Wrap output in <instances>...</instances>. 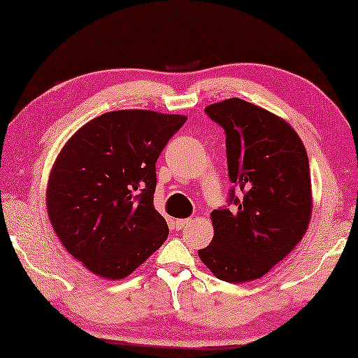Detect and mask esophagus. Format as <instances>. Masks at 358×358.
Returning <instances> with one entry per match:
<instances>
[{
  "instance_id": "obj_1",
  "label": "esophagus",
  "mask_w": 358,
  "mask_h": 358,
  "mask_svg": "<svg viewBox=\"0 0 358 358\" xmlns=\"http://www.w3.org/2000/svg\"><path fill=\"white\" fill-rule=\"evenodd\" d=\"M192 222V219H179V220H176V228H185L187 225H189Z\"/></svg>"
}]
</instances>
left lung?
I'll return each instance as SVG.
<instances>
[{
    "label": "left lung",
    "mask_w": 358,
    "mask_h": 358,
    "mask_svg": "<svg viewBox=\"0 0 358 358\" xmlns=\"http://www.w3.org/2000/svg\"><path fill=\"white\" fill-rule=\"evenodd\" d=\"M204 113L225 130L228 208L210 213L214 238L198 250L215 278L231 284L259 279L294 250L313 210L306 149L284 119L239 98Z\"/></svg>",
    "instance_id": "obj_1"
}]
</instances>
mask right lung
I'll list each match as a JSON object with an SVG mask.
<instances>
[{"instance_id":"right-lung-1","label":"right lung","mask_w":358,"mask_h":358,"mask_svg":"<svg viewBox=\"0 0 358 358\" xmlns=\"http://www.w3.org/2000/svg\"><path fill=\"white\" fill-rule=\"evenodd\" d=\"M187 117L113 110L80 127L57 157L47 210L74 259L104 279H124L166 241L157 213L155 163Z\"/></svg>"}]
</instances>
